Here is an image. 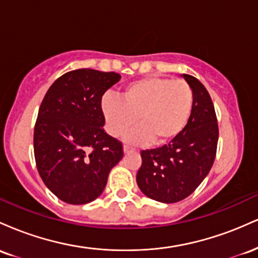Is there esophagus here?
I'll list each match as a JSON object with an SVG mask.
<instances>
[{
	"mask_svg": "<svg viewBox=\"0 0 258 258\" xmlns=\"http://www.w3.org/2000/svg\"><path fill=\"white\" fill-rule=\"evenodd\" d=\"M123 152H125V153H132V152H136V149H133V148L128 147V146H123Z\"/></svg>",
	"mask_w": 258,
	"mask_h": 258,
	"instance_id": "1",
	"label": "esophagus"
}]
</instances>
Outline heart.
Masks as SVG:
<instances>
[{
  "instance_id": "1",
  "label": "heart",
  "mask_w": 258,
  "mask_h": 258,
  "mask_svg": "<svg viewBox=\"0 0 258 258\" xmlns=\"http://www.w3.org/2000/svg\"><path fill=\"white\" fill-rule=\"evenodd\" d=\"M105 127L112 137L127 135V141L161 146L179 136L190 119L194 93L184 80L149 76L125 86L121 99L106 96L102 99Z\"/></svg>"
}]
</instances>
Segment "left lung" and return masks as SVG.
<instances>
[{
  "label": "left lung",
  "mask_w": 258,
  "mask_h": 258,
  "mask_svg": "<svg viewBox=\"0 0 258 258\" xmlns=\"http://www.w3.org/2000/svg\"><path fill=\"white\" fill-rule=\"evenodd\" d=\"M194 93L190 119L179 136L156 149L142 150L137 184L150 199L178 203L199 186L214 165L218 142L215 106L197 78L183 74Z\"/></svg>",
  "instance_id": "left-lung-1"
}]
</instances>
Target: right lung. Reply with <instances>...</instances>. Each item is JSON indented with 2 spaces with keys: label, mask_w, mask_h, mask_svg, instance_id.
Here are the masks:
<instances>
[{
  "label": "right lung",
  "mask_w": 258,
  "mask_h": 258,
  "mask_svg": "<svg viewBox=\"0 0 258 258\" xmlns=\"http://www.w3.org/2000/svg\"><path fill=\"white\" fill-rule=\"evenodd\" d=\"M120 79L112 72L73 70L53 82L41 103L35 161L44 184L64 203L82 205L97 199L122 159V143L103 128L100 106L103 94Z\"/></svg>",
  "instance_id": "obj_1"
}]
</instances>
